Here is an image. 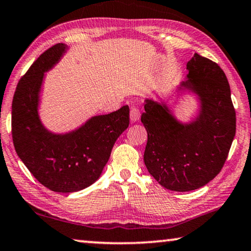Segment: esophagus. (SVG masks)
<instances>
[{
  "label": "esophagus",
  "mask_w": 251,
  "mask_h": 251,
  "mask_svg": "<svg viewBox=\"0 0 251 251\" xmlns=\"http://www.w3.org/2000/svg\"><path fill=\"white\" fill-rule=\"evenodd\" d=\"M140 116H141L140 109H138L137 107H132V108H130V114H129L130 123H136L138 119H140Z\"/></svg>",
  "instance_id": "1"
}]
</instances>
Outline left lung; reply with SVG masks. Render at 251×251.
Wrapping results in <instances>:
<instances>
[{"mask_svg": "<svg viewBox=\"0 0 251 251\" xmlns=\"http://www.w3.org/2000/svg\"><path fill=\"white\" fill-rule=\"evenodd\" d=\"M177 91L196 95L192 121H178L165 101L146 98L141 121L147 130L144 163L162 186L176 192L197 190L216 177L236 135V111L226 75L216 62L194 53Z\"/></svg>", "mask_w": 251, "mask_h": 251, "instance_id": "1", "label": "left lung"}]
</instances>
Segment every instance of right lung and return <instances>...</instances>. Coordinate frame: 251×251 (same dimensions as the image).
I'll use <instances>...</instances> for the list:
<instances>
[{
	"label": "right lung",
	"mask_w": 251,
	"mask_h": 251,
	"mask_svg": "<svg viewBox=\"0 0 251 251\" xmlns=\"http://www.w3.org/2000/svg\"><path fill=\"white\" fill-rule=\"evenodd\" d=\"M68 50L58 43L45 51L20 79L12 102V137L15 151L37 180L53 192H77L96 182L111 150L128 127L129 108L97 115L75 129L53 133L39 115L45 74Z\"/></svg>",
	"instance_id": "right-lung-1"
}]
</instances>
